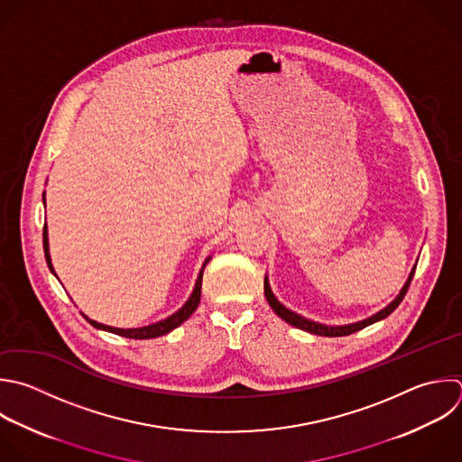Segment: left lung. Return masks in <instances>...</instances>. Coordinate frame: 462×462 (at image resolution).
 I'll use <instances>...</instances> for the list:
<instances>
[{
	"instance_id": "8db88e82",
	"label": "left lung",
	"mask_w": 462,
	"mask_h": 462,
	"mask_svg": "<svg viewBox=\"0 0 462 462\" xmlns=\"http://www.w3.org/2000/svg\"><path fill=\"white\" fill-rule=\"evenodd\" d=\"M413 273H415V265H413V269H411V273H410L406 283H404L402 289L399 291V294H397L383 310L375 312L374 316H370V318H366V319H361V321H357V323H348V325H325V323H318V321H312V319H307V318L296 314L294 310L287 309L285 305H282V303L276 300V296H274L273 291H271V285H269L267 276H265V280H263V292H265V298H267L271 309H273L283 321H287L289 325H292V327H296V328H301V330H305V332L316 334V336L337 337V336H348V334H352V332H357V330H361V328H365V327H368V325H372V323H375V321H379V319H384L388 314H392V312L397 309V305L402 301V298H404V294H406V291H408V285H410V282H411V278H413Z\"/></svg>"
}]
</instances>
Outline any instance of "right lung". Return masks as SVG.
Masks as SVG:
<instances>
[{"instance_id":"1","label":"right lung","mask_w":462,"mask_h":462,"mask_svg":"<svg viewBox=\"0 0 462 462\" xmlns=\"http://www.w3.org/2000/svg\"><path fill=\"white\" fill-rule=\"evenodd\" d=\"M43 204H45V193H43ZM43 247H45V258H47V263L51 267V271L54 273V267H52V260H51V253H49V231H47V224L43 227ZM211 258V256H209ZM209 258L204 262L202 269H200V274L197 278V283H195V289L191 292V296L188 298V301L171 316H168L166 319H161L157 323H152V325H146V327H139V328H117V327H110V325H103V323H97L94 319H90L88 316L87 321H90V325H94L96 328H101V330H106V332H114V334H119V336H125V337H132V339H150V337H159V336H164L168 332H171L173 328H177L180 323H184L199 307L200 303V289H202V274H204V267L206 263L209 262ZM56 274V273H54Z\"/></svg>"}]
</instances>
